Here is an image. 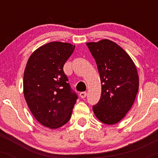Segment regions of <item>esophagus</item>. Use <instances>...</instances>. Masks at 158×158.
Wrapping results in <instances>:
<instances>
[{
  "label": "esophagus",
  "mask_w": 158,
  "mask_h": 158,
  "mask_svg": "<svg viewBox=\"0 0 158 158\" xmlns=\"http://www.w3.org/2000/svg\"><path fill=\"white\" fill-rule=\"evenodd\" d=\"M86 95H87L86 92H81V93L79 94V96H80V97L82 98V99L86 97Z\"/></svg>",
  "instance_id": "34e87169"
}]
</instances>
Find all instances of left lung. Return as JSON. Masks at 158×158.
Masks as SVG:
<instances>
[{
    "label": "left lung",
    "instance_id": "1",
    "mask_svg": "<svg viewBox=\"0 0 158 158\" xmlns=\"http://www.w3.org/2000/svg\"><path fill=\"white\" fill-rule=\"evenodd\" d=\"M97 63L102 93L93 106L101 122L114 125L122 119L131 108L139 89L136 66L128 53L108 39L87 43Z\"/></svg>",
    "mask_w": 158,
    "mask_h": 158
}]
</instances>
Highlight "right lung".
Returning <instances> with one entry per match:
<instances>
[{"label":"right lung","instance_id":"add662e5","mask_svg":"<svg viewBox=\"0 0 158 158\" xmlns=\"http://www.w3.org/2000/svg\"><path fill=\"white\" fill-rule=\"evenodd\" d=\"M75 46L53 41L29 58L23 74V94L30 111L41 125L55 129L71 117L77 94L70 88L63 67Z\"/></svg>","mask_w":158,"mask_h":158}]
</instances>
